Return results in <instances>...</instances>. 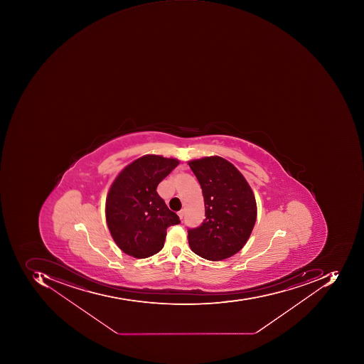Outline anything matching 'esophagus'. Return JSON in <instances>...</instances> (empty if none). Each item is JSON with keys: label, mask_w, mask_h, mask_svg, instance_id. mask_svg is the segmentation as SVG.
I'll return each mask as SVG.
<instances>
[{"label": "esophagus", "mask_w": 364, "mask_h": 364, "mask_svg": "<svg viewBox=\"0 0 364 364\" xmlns=\"http://www.w3.org/2000/svg\"><path fill=\"white\" fill-rule=\"evenodd\" d=\"M183 215H185V210H181V211L178 212V216L181 218V220L183 219Z\"/></svg>", "instance_id": "esophagus-1"}]
</instances>
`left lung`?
<instances>
[{"instance_id": "obj_1", "label": "left lung", "mask_w": 364, "mask_h": 364, "mask_svg": "<svg viewBox=\"0 0 364 364\" xmlns=\"http://www.w3.org/2000/svg\"><path fill=\"white\" fill-rule=\"evenodd\" d=\"M201 186L205 219L188 228L191 250L219 262L240 252L252 234L257 205L252 188L232 163L220 156L188 163Z\"/></svg>"}]
</instances>
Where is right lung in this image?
I'll return each mask as SVG.
<instances>
[{"label": "right lung", "instance_id": "add662e5", "mask_svg": "<svg viewBox=\"0 0 364 364\" xmlns=\"http://www.w3.org/2000/svg\"><path fill=\"white\" fill-rule=\"evenodd\" d=\"M178 164L175 159L145 155L112 183L106 199V221L114 242L129 256L141 259L157 254L164 246L167 228L181 223L156 191Z\"/></svg>", "mask_w": 364, "mask_h": 364}]
</instances>
